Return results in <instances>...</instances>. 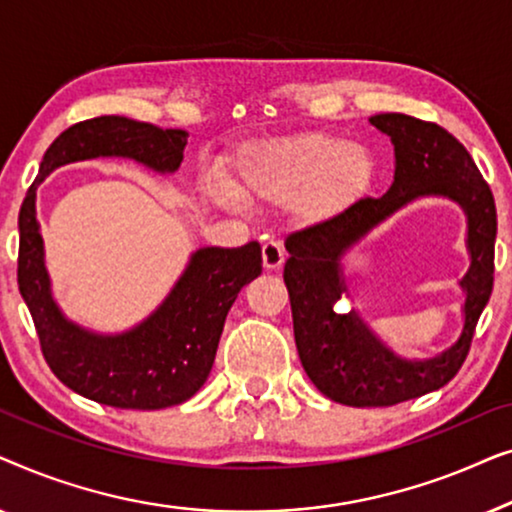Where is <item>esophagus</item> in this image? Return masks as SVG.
<instances>
[{
  "label": "esophagus",
  "instance_id": "1",
  "mask_svg": "<svg viewBox=\"0 0 512 512\" xmlns=\"http://www.w3.org/2000/svg\"><path fill=\"white\" fill-rule=\"evenodd\" d=\"M261 254H263V265H265V268H268V270H279V268H282L284 258H286L282 244L275 242V240L263 242Z\"/></svg>",
  "mask_w": 512,
  "mask_h": 512
}]
</instances>
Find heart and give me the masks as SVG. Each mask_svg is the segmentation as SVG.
I'll use <instances>...</instances> for the list:
<instances>
[{"instance_id":"b5f03b06","label":"heart","mask_w":512,"mask_h":512,"mask_svg":"<svg viewBox=\"0 0 512 512\" xmlns=\"http://www.w3.org/2000/svg\"><path fill=\"white\" fill-rule=\"evenodd\" d=\"M375 177L370 149L328 132L265 139L251 144L237 160L233 188L209 184L223 205L235 200L291 205L307 223L347 212Z\"/></svg>"}]
</instances>
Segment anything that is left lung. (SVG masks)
Segmentation results:
<instances>
[{"label":"left lung","instance_id":"1","mask_svg":"<svg viewBox=\"0 0 512 512\" xmlns=\"http://www.w3.org/2000/svg\"><path fill=\"white\" fill-rule=\"evenodd\" d=\"M396 151L394 184L382 198L356 200L335 219L286 237L293 335L300 363L321 394L352 408H387L445 387L464 366L494 286L496 205L471 153L438 123L405 114L370 118ZM419 194H447L469 214L472 270L465 278L467 326L457 346L431 362H403L377 343L353 313L332 307L345 290L339 256L361 234Z\"/></svg>","mask_w":512,"mask_h":512}]
</instances>
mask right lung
Segmentation results:
<instances>
[{
  "instance_id": "right-lung-1",
  "label": "right lung",
  "mask_w": 512,
  "mask_h": 512,
  "mask_svg": "<svg viewBox=\"0 0 512 512\" xmlns=\"http://www.w3.org/2000/svg\"><path fill=\"white\" fill-rule=\"evenodd\" d=\"M186 142V130H163L128 116L74 123L48 146L20 205L18 289L37 328L41 354L62 384L111 408H170L188 401L205 384L230 305L244 284L261 275V244L195 251L184 277L156 314L135 331L102 338L69 324L53 303L34 193L55 167L97 156L135 158L158 172H174Z\"/></svg>"
}]
</instances>
